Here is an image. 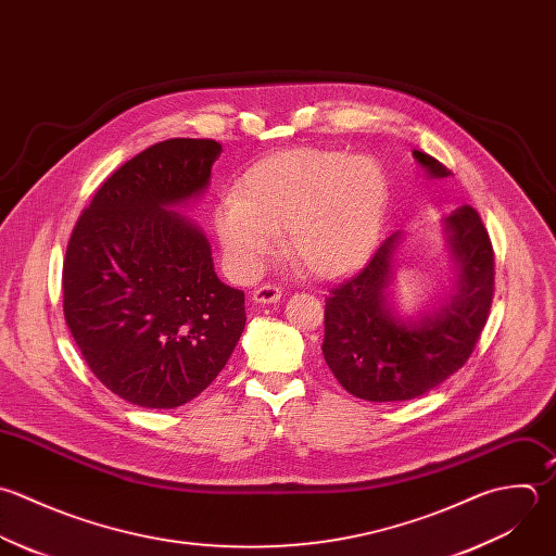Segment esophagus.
I'll list each match as a JSON object with an SVG mask.
<instances>
[{"label":"esophagus","instance_id":"esophagus-1","mask_svg":"<svg viewBox=\"0 0 556 556\" xmlns=\"http://www.w3.org/2000/svg\"><path fill=\"white\" fill-rule=\"evenodd\" d=\"M251 301L257 303V305H273V303H279V301H281V290L275 288V286H262V288L253 290Z\"/></svg>","mask_w":556,"mask_h":556}]
</instances>
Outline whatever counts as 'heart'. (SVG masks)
<instances>
[{"label": "heart", "instance_id": "1", "mask_svg": "<svg viewBox=\"0 0 556 556\" xmlns=\"http://www.w3.org/2000/svg\"><path fill=\"white\" fill-rule=\"evenodd\" d=\"M388 179L379 162L333 149H290L253 164L238 194L220 197L214 233L225 270L253 281L286 251L318 279L357 270L370 255L386 214Z\"/></svg>", "mask_w": 556, "mask_h": 556}]
</instances>
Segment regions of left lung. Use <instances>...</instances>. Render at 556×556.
I'll use <instances>...</instances> for the list:
<instances>
[{"instance_id":"left-lung-1","label":"left lung","mask_w":556,"mask_h":556,"mask_svg":"<svg viewBox=\"0 0 556 556\" xmlns=\"http://www.w3.org/2000/svg\"><path fill=\"white\" fill-rule=\"evenodd\" d=\"M429 179L451 170L414 151ZM453 281L414 312L396 301V251L405 233L390 236L351 281L325 301L323 355L340 386L370 403L412 401L438 388L470 357L494 299V251L470 205L442 220Z\"/></svg>"}]
</instances>
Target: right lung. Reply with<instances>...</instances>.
<instances>
[{"label": "right lung", "mask_w": 556, "mask_h": 556, "mask_svg": "<svg viewBox=\"0 0 556 556\" xmlns=\"http://www.w3.org/2000/svg\"><path fill=\"white\" fill-rule=\"evenodd\" d=\"M216 140L157 142L114 170L81 212L64 268V318L118 399L175 409L225 368L247 323L203 229L184 210L210 186Z\"/></svg>", "instance_id": "obj_1"}]
</instances>
